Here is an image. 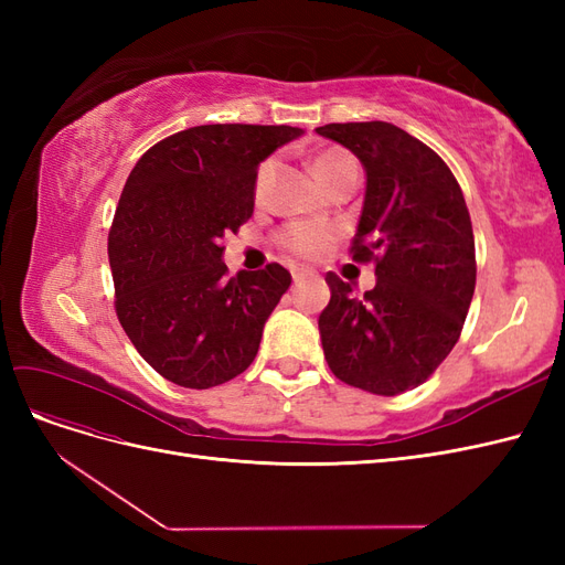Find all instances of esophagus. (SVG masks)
<instances>
[{
  "mask_svg": "<svg viewBox=\"0 0 565 565\" xmlns=\"http://www.w3.org/2000/svg\"><path fill=\"white\" fill-rule=\"evenodd\" d=\"M309 278H313V270H309V268H295V270H292L295 285H301V282L309 280Z\"/></svg>",
  "mask_w": 565,
  "mask_h": 565,
  "instance_id": "1",
  "label": "esophagus"
}]
</instances>
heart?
Masks as SVG:
<instances>
[{
    "instance_id": "heart-1",
    "label": "heart",
    "mask_w": 565,
    "mask_h": 565,
    "mask_svg": "<svg viewBox=\"0 0 565 565\" xmlns=\"http://www.w3.org/2000/svg\"><path fill=\"white\" fill-rule=\"evenodd\" d=\"M273 167H276V162L273 160H266L262 164L259 174H256V193H262V188L268 183V179L273 174ZM313 167H316L318 179L324 185H330L337 177L349 172V169H355V162L347 150L324 148L316 156ZM278 241L287 252L299 256V259H318V256H322L332 247L334 231L330 226H322V224H306V221H299V224L285 226L278 235Z\"/></svg>"
}]
</instances>
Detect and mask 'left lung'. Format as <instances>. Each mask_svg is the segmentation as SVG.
<instances>
[{"mask_svg": "<svg viewBox=\"0 0 565 565\" xmlns=\"http://www.w3.org/2000/svg\"><path fill=\"white\" fill-rule=\"evenodd\" d=\"M349 148L367 174L351 256L374 262L377 285L363 297L328 273L330 303L318 318L334 377L377 396L424 384L446 361L476 287L471 216L450 167L388 122L316 129Z\"/></svg>", "mask_w": 565, "mask_h": 565, "instance_id": "8db88e82", "label": "left lung"}]
</instances>
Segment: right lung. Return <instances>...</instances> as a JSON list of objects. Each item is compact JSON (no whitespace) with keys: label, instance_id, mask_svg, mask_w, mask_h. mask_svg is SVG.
Masks as SVG:
<instances>
[{"label":"right lung","instance_id":"1","mask_svg":"<svg viewBox=\"0 0 565 565\" xmlns=\"http://www.w3.org/2000/svg\"><path fill=\"white\" fill-rule=\"evenodd\" d=\"M297 136L287 125H202L131 169L108 233L115 313L164 380L210 388L256 358L292 276L268 264L228 278L221 237L252 216L259 162Z\"/></svg>","mask_w":565,"mask_h":565}]
</instances>
